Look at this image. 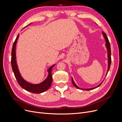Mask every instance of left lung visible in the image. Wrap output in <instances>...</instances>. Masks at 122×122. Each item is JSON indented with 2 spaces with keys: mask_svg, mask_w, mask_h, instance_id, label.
Returning <instances> with one entry per match:
<instances>
[{
  "mask_svg": "<svg viewBox=\"0 0 122 122\" xmlns=\"http://www.w3.org/2000/svg\"><path fill=\"white\" fill-rule=\"evenodd\" d=\"M102 34H103V36H104V38L105 39V42H106V44H105V46H106V47L107 48V56H108V69H107V73H106V76H105V77L106 76H107V73H108V72L109 71V68H110V65H111V62H112V58H111V49H110V43H109V40L108 39V38H107V36H106V34L105 32H103L102 31ZM104 80H103V81L100 84H99L98 86H97L96 87H95L94 88H81L80 87H79L78 86H77V85L75 83L74 81L73 80V79L72 78V82L73 83V84L74 85V86L75 87H76V88H78V89H80V90H86V91H89V90H93V89H95V88H97L99 86H100L101 85V84L102 83V82H103V81H104Z\"/></svg>",
  "mask_w": 122,
  "mask_h": 122,
  "instance_id": "obj_1",
  "label": "left lung"
}]
</instances>
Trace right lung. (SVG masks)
I'll return each mask as SVG.
<instances>
[{"label": "right lung", "instance_id": "1", "mask_svg": "<svg viewBox=\"0 0 122 122\" xmlns=\"http://www.w3.org/2000/svg\"><path fill=\"white\" fill-rule=\"evenodd\" d=\"M26 26H25V27ZM19 36V34L17 36L15 41L12 50L11 65H12V68L13 69V71L14 73L16 79L17 80V82L19 83L20 86L26 91L35 94H40L43 93V92L48 90L51 86V85L52 81V73H51V71H52V69L55 65H53L52 66H51L48 70V75L47 78L41 83L39 84H32L25 81L20 75L16 62V46Z\"/></svg>", "mask_w": 122, "mask_h": 122}]
</instances>
